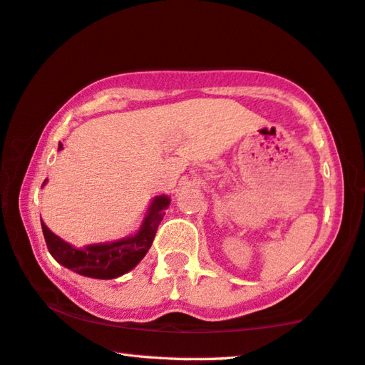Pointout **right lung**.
<instances>
[{
	"instance_id": "add662e5",
	"label": "right lung",
	"mask_w": 365,
	"mask_h": 365,
	"mask_svg": "<svg viewBox=\"0 0 365 365\" xmlns=\"http://www.w3.org/2000/svg\"><path fill=\"white\" fill-rule=\"evenodd\" d=\"M58 149H63L61 143ZM45 183L47 180L43 185ZM169 205V196H155L143 219L140 230L135 235L108 242V244H92L84 248H76L51 232L42 221L43 237L51 257L65 268L78 274L96 277V279H113V277L128 273L146 255Z\"/></svg>"
}]
</instances>
